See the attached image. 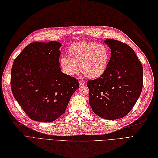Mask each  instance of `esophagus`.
I'll use <instances>...</instances> for the list:
<instances>
[{"label": "esophagus", "mask_w": 158, "mask_h": 158, "mask_svg": "<svg viewBox=\"0 0 158 158\" xmlns=\"http://www.w3.org/2000/svg\"><path fill=\"white\" fill-rule=\"evenodd\" d=\"M85 84V82L84 81H82V80H79V85H80V86H83V85H84Z\"/></svg>", "instance_id": "esophagus-1"}]
</instances>
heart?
<instances>
[{
	"instance_id": "1",
	"label": "heart",
	"mask_w": 158,
	"mask_h": 158,
	"mask_svg": "<svg viewBox=\"0 0 158 158\" xmlns=\"http://www.w3.org/2000/svg\"><path fill=\"white\" fill-rule=\"evenodd\" d=\"M68 58L61 57L60 68L68 75L73 76L81 72L89 79L102 77L108 69L110 60L109 48L104 44L95 42H79L68 49Z\"/></svg>"
}]
</instances>
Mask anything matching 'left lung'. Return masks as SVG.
<instances>
[{"mask_svg": "<svg viewBox=\"0 0 158 158\" xmlns=\"http://www.w3.org/2000/svg\"><path fill=\"white\" fill-rule=\"evenodd\" d=\"M111 49L108 69L102 77L89 81V101L93 112L114 120L129 114L141 94L143 69L134 50L125 43L108 39Z\"/></svg>", "mask_w": 158, "mask_h": 158, "instance_id": "left-lung-1", "label": "left lung"}]
</instances>
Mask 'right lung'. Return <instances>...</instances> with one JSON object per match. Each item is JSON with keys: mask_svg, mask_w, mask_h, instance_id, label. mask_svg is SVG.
<instances>
[{"mask_svg": "<svg viewBox=\"0 0 158 158\" xmlns=\"http://www.w3.org/2000/svg\"><path fill=\"white\" fill-rule=\"evenodd\" d=\"M61 44L30 43L15 59L11 89L15 99L31 119L48 123L65 111L79 81L61 72Z\"/></svg>", "mask_w": 158, "mask_h": 158, "instance_id": "add662e5", "label": "right lung"}]
</instances>
